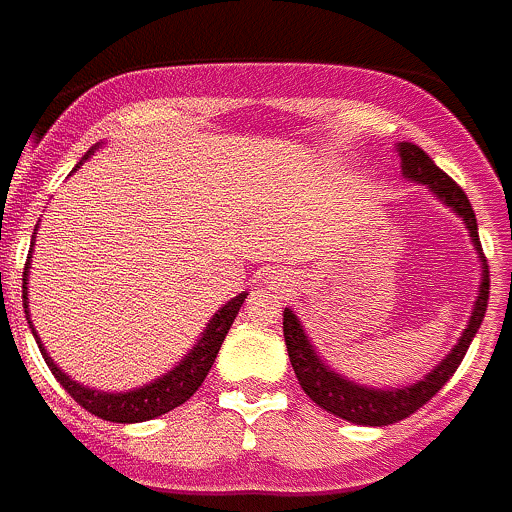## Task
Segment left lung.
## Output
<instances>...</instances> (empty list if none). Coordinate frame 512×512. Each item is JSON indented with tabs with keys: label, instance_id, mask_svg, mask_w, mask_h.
I'll list each match as a JSON object with an SVG mask.
<instances>
[{
	"label": "left lung",
	"instance_id": "left-lung-1",
	"mask_svg": "<svg viewBox=\"0 0 512 512\" xmlns=\"http://www.w3.org/2000/svg\"><path fill=\"white\" fill-rule=\"evenodd\" d=\"M397 151H400L402 159V173L411 181H419V184H427L430 190L436 192L438 198L447 206H452L463 220H466V228H469L474 245L480 250L482 259V284H480V297L474 303V311H471V320L466 325V331L460 336V342L455 344V350L441 361V364L427 375L419 383H413L411 389H397V391H380V389H364V386H355L350 380H344L342 375L331 372L328 366L322 364L314 347L308 342V336L300 328L297 317L286 308L284 311V342L286 350H289V361H292V369H295L300 386L306 391L311 400L317 402L320 408L331 411L333 416H342L347 422L355 424H369V427H380V424H394L411 416L422 408L424 402H430L436 397L438 391L444 389L455 369L463 361V355L469 350L474 333L482 325V317H485V308H488V286H491V278H488V264H485V256H482L480 234H477V217H474V209H471L466 192L460 190L455 181L449 179L444 170L438 168L433 159L424 154L419 146H411V143H397Z\"/></svg>",
	"mask_w": 512,
	"mask_h": 512
}]
</instances>
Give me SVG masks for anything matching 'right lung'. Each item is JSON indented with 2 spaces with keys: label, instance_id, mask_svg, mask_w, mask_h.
<instances>
[{
  "label": "right lung",
  "instance_id": "right-lung-1",
  "mask_svg": "<svg viewBox=\"0 0 512 512\" xmlns=\"http://www.w3.org/2000/svg\"><path fill=\"white\" fill-rule=\"evenodd\" d=\"M30 259L32 250L30 256H27V267H30ZM27 267H24V278H21V281H24V286H21V289H24V311H27ZM242 303H245V295H237L234 300H228L226 306L220 308L215 317H212L204 336H201L198 344L192 347V353H187V358H184L173 372H168L165 378L148 383L146 389L126 391V394H101V391L85 389V386H79V383H74V380L68 378L63 369H57V364L46 355L43 347L41 355L46 358V364L52 369V375L57 378V383H60L85 411H90L93 416H99V419H107V422H146V419H154V416H162V413L179 408L181 402H187L195 391L201 389V383H204V378L209 375V369L215 364L217 350H220V344L226 339L231 322L237 320L239 306H242ZM35 339H38V336H35Z\"/></svg>",
  "mask_w": 512,
  "mask_h": 512
}]
</instances>
